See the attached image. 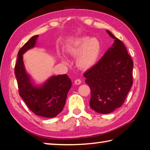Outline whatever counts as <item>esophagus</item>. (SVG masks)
<instances>
[{"mask_svg":"<svg viewBox=\"0 0 150 150\" xmlns=\"http://www.w3.org/2000/svg\"><path fill=\"white\" fill-rule=\"evenodd\" d=\"M81 83V81L80 79H76L75 81V85H80Z\"/></svg>","mask_w":150,"mask_h":150,"instance_id":"esophagus-1","label":"esophagus"}]
</instances>
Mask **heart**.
I'll list each match as a JSON object with an SVG mask.
<instances>
[{"instance_id":"heart-1","label":"heart","mask_w":150,"mask_h":150,"mask_svg":"<svg viewBox=\"0 0 150 150\" xmlns=\"http://www.w3.org/2000/svg\"><path fill=\"white\" fill-rule=\"evenodd\" d=\"M102 51L100 40L96 38L84 36L80 38L67 48V52L74 57H77V64L82 69H89L96 65ZM61 59L65 65H69V62L64 55Z\"/></svg>"}]
</instances>
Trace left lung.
I'll use <instances>...</instances> for the list:
<instances>
[{"label": "left lung", "instance_id": "obj_1", "mask_svg": "<svg viewBox=\"0 0 150 150\" xmlns=\"http://www.w3.org/2000/svg\"><path fill=\"white\" fill-rule=\"evenodd\" d=\"M113 44L92 68L85 73L90 87V107L98 113L108 114L123 105L132 86L133 61L125 45L112 33Z\"/></svg>", "mask_w": 150, "mask_h": 150}]
</instances>
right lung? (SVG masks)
Instances as JSON below:
<instances>
[{
	"mask_svg": "<svg viewBox=\"0 0 150 150\" xmlns=\"http://www.w3.org/2000/svg\"><path fill=\"white\" fill-rule=\"evenodd\" d=\"M38 38V35H34L19 50L14 73L20 96L30 110L38 116L54 118L64 107L72 83L67 75L64 74L52 75L42 84H34L26 72L23 55L35 47Z\"/></svg>",
	"mask_w": 150,
	"mask_h": 150,
	"instance_id": "obj_1",
	"label": "right lung"
}]
</instances>
